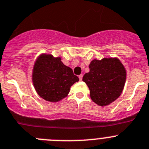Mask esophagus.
<instances>
[{
  "label": "esophagus",
  "instance_id": "1",
  "mask_svg": "<svg viewBox=\"0 0 149 149\" xmlns=\"http://www.w3.org/2000/svg\"><path fill=\"white\" fill-rule=\"evenodd\" d=\"M83 74H80V75H79V79H80V81H81V80H83Z\"/></svg>",
  "mask_w": 149,
  "mask_h": 149
}]
</instances>
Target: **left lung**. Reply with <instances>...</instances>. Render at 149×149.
I'll list each match as a JSON object with an SVG mask.
<instances>
[{"label":"left lung","mask_w":149,"mask_h":149,"mask_svg":"<svg viewBox=\"0 0 149 149\" xmlns=\"http://www.w3.org/2000/svg\"><path fill=\"white\" fill-rule=\"evenodd\" d=\"M90 71L83 81L90 90L92 101L101 107L116 101L121 94L127 78V71L117 58H104L91 61Z\"/></svg>","instance_id":"obj_1"}]
</instances>
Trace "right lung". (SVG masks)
I'll use <instances>...</instances> for the list:
<instances>
[{
  "instance_id": "obj_1",
  "label": "right lung",
  "mask_w": 149,
  "mask_h": 149,
  "mask_svg": "<svg viewBox=\"0 0 149 149\" xmlns=\"http://www.w3.org/2000/svg\"><path fill=\"white\" fill-rule=\"evenodd\" d=\"M79 81L69 66L63 64L61 57L42 53L35 61L32 71V82L36 93L50 102H58L67 97L70 88Z\"/></svg>"
}]
</instances>
